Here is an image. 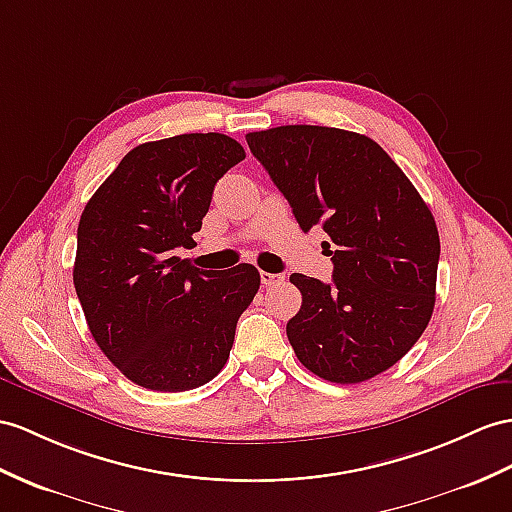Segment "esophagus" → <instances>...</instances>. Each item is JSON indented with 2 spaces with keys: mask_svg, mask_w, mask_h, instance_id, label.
I'll return each mask as SVG.
<instances>
[{
  "mask_svg": "<svg viewBox=\"0 0 512 512\" xmlns=\"http://www.w3.org/2000/svg\"><path fill=\"white\" fill-rule=\"evenodd\" d=\"M282 280H284V276H280V273H267V271H260V282H263L265 286L280 284Z\"/></svg>",
  "mask_w": 512,
  "mask_h": 512,
  "instance_id": "34e87169",
  "label": "esophagus"
}]
</instances>
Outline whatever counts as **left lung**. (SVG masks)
Wrapping results in <instances>:
<instances>
[{
	"mask_svg": "<svg viewBox=\"0 0 512 512\" xmlns=\"http://www.w3.org/2000/svg\"><path fill=\"white\" fill-rule=\"evenodd\" d=\"M245 139L299 228L321 226L330 236L323 245L332 282L291 276L302 308L286 323V336L299 363L336 384L365 382L393 367L434 310L441 243L430 208L365 134L280 126Z\"/></svg>",
	"mask_w": 512,
	"mask_h": 512,
	"instance_id": "8db88e82",
	"label": "left lung"
}]
</instances>
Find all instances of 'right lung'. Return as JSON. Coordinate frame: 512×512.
Segmentation results:
<instances>
[{
  "label": "right lung",
  "mask_w": 512,
  "mask_h": 512,
  "mask_svg": "<svg viewBox=\"0 0 512 512\" xmlns=\"http://www.w3.org/2000/svg\"><path fill=\"white\" fill-rule=\"evenodd\" d=\"M243 158L219 132L143 143L84 206L73 284L99 350L143 389L191 391L228 363L258 269L206 271L173 254L193 243L217 180Z\"/></svg>",
  "instance_id": "obj_1"
}]
</instances>
